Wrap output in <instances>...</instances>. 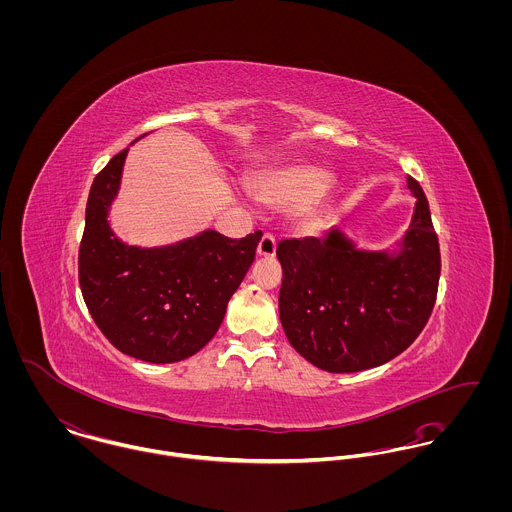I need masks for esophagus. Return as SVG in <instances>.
Returning a JSON list of instances; mask_svg holds the SVG:
<instances>
[{
    "label": "esophagus",
    "mask_w": 512,
    "mask_h": 512,
    "mask_svg": "<svg viewBox=\"0 0 512 512\" xmlns=\"http://www.w3.org/2000/svg\"><path fill=\"white\" fill-rule=\"evenodd\" d=\"M276 254V238L274 234L266 232L258 244V256H264V258H272Z\"/></svg>",
    "instance_id": "obj_1"
}]
</instances>
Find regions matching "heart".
I'll list each match as a JSON object with an SVG mask.
<instances>
[{
	"mask_svg": "<svg viewBox=\"0 0 512 512\" xmlns=\"http://www.w3.org/2000/svg\"><path fill=\"white\" fill-rule=\"evenodd\" d=\"M335 183V175L319 165H290L258 175L252 181L254 197L270 209H305L319 201ZM327 213L317 211L303 220L305 230H321Z\"/></svg>",
	"mask_w": 512,
	"mask_h": 512,
	"instance_id": "heart-1",
	"label": "heart"
}]
</instances>
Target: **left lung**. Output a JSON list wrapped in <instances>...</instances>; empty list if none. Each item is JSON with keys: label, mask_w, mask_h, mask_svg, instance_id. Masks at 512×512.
I'll list each match as a JSON object with an SVG mask.
<instances>
[{"label": "left lung", "mask_w": 512, "mask_h": 512, "mask_svg": "<svg viewBox=\"0 0 512 512\" xmlns=\"http://www.w3.org/2000/svg\"><path fill=\"white\" fill-rule=\"evenodd\" d=\"M416 197L402 250H357L341 230L284 240L280 319L293 349L327 372H359L406 351L426 327L438 295V234L414 177Z\"/></svg>", "instance_id": "1"}]
</instances>
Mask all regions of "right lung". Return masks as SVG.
Instances as JSON below:
<instances>
[{"mask_svg":"<svg viewBox=\"0 0 512 512\" xmlns=\"http://www.w3.org/2000/svg\"><path fill=\"white\" fill-rule=\"evenodd\" d=\"M126 153H116L90 187L78 284L94 323L118 351L155 365L177 363L199 353L219 331L262 232L226 238L205 230L163 248L120 242L106 217Z\"/></svg>","mask_w":512,"mask_h":512,"instance_id":"right-lung-1","label":"right lung"}]
</instances>
